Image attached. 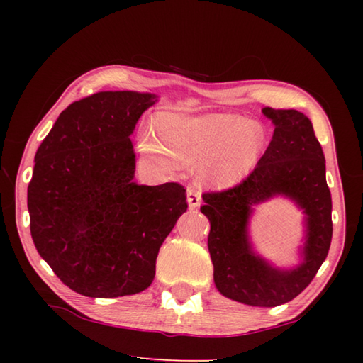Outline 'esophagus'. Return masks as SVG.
<instances>
[{"label":"esophagus","mask_w":363,"mask_h":363,"mask_svg":"<svg viewBox=\"0 0 363 363\" xmlns=\"http://www.w3.org/2000/svg\"><path fill=\"white\" fill-rule=\"evenodd\" d=\"M187 201H189V208L190 210H195V208L200 206L201 201V192L195 186H190L187 189Z\"/></svg>","instance_id":"esophagus-1"}]
</instances>
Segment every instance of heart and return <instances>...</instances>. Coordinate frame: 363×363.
I'll return each mask as SVG.
<instances>
[{
	"label": "heart",
	"instance_id": "obj_1",
	"mask_svg": "<svg viewBox=\"0 0 363 363\" xmlns=\"http://www.w3.org/2000/svg\"><path fill=\"white\" fill-rule=\"evenodd\" d=\"M155 134L140 138V149L164 171L186 163H200L201 181L230 186L253 169L264 150V130L240 115L211 113L195 118L163 116Z\"/></svg>",
	"mask_w": 363,
	"mask_h": 363
}]
</instances>
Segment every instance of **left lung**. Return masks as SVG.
<instances>
[{
  "label": "left lung",
  "instance_id": "left-lung-1",
  "mask_svg": "<svg viewBox=\"0 0 363 363\" xmlns=\"http://www.w3.org/2000/svg\"><path fill=\"white\" fill-rule=\"evenodd\" d=\"M275 130L267 150L242 182L205 192L201 213L210 219L208 250L214 284L224 296L256 307H275L298 296L328 255L333 223L325 157L311 120L298 110L264 107ZM277 193L290 196L306 213L305 261L277 271L250 251L246 233L250 206Z\"/></svg>",
  "mask_w": 363,
  "mask_h": 363
}]
</instances>
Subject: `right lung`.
Returning a JSON list of instances; mask_svg holds the SVG:
<instances>
[{
  "mask_svg": "<svg viewBox=\"0 0 363 363\" xmlns=\"http://www.w3.org/2000/svg\"><path fill=\"white\" fill-rule=\"evenodd\" d=\"M155 99L106 91L70 104L35 155L27 205L36 250L89 298L150 286L158 250L187 211L177 182L138 186L131 133Z\"/></svg>",
  "mask_w": 363,
  "mask_h": 363,
  "instance_id": "1",
  "label": "right lung"
}]
</instances>
